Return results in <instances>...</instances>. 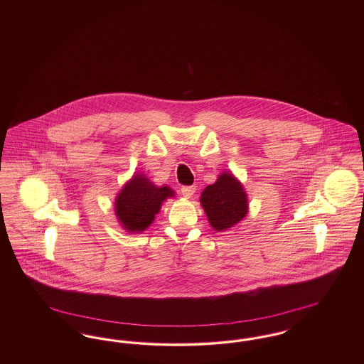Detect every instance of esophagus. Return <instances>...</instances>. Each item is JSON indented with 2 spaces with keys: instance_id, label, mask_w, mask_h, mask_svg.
<instances>
[{
  "instance_id": "1",
  "label": "esophagus",
  "mask_w": 364,
  "mask_h": 364,
  "mask_svg": "<svg viewBox=\"0 0 364 364\" xmlns=\"http://www.w3.org/2000/svg\"><path fill=\"white\" fill-rule=\"evenodd\" d=\"M195 187L193 186H186L181 188V193L186 196V198H191L193 193H195Z\"/></svg>"
}]
</instances>
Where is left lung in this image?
Listing matches in <instances>:
<instances>
[{
    "label": "left lung",
    "mask_w": 364,
    "mask_h": 364,
    "mask_svg": "<svg viewBox=\"0 0 364 364\" xmlns=\"http://www.w3.org/2000/svg\"><path fill=\"white\" fill-rule=\"evenodd\" d=\"M210 225L215 230H225L236 225L247 214V195L242 184L230 173H223L206 187L200 195Z\"/></svg>",
    "instance_id": "8db88e82"
}]
</instances>
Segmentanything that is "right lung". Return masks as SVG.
I'll use <instances>...</instances> for the list:
<instances>
[{
	"label": "right lung",
	"instance_id": "right-lung-1",
	"mask_svg": "<svg viewBox=\"0 0 364 364\" xmlns=\"http://www.w3.org/2000/svg\"><path fill=\"white\" fill-rule=\"evenodd\" d=\"M169 196H173L171 188H158L144 174L134 176L116 199L117 218L128 232H141L154 221L162 202Z\"/></svg>",
	"mask_w": 364,
	"mask_h": 364
}]
</instances>
